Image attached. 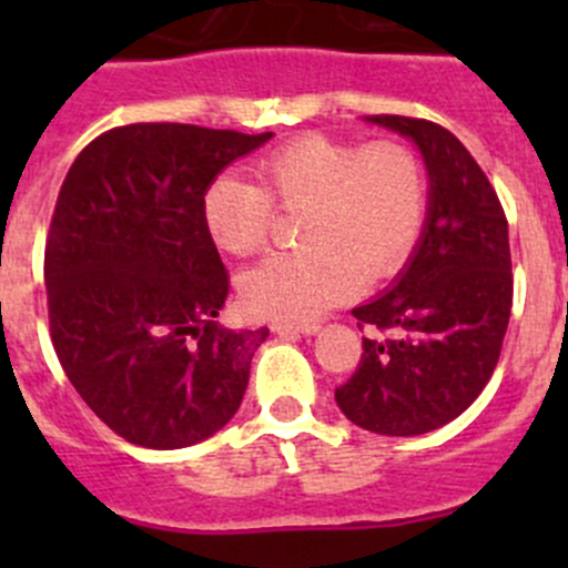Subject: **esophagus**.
<instances>
[{
  "label": "esophagus",
  "mask_w": 568,
  "mask_h": 568,
  "mask_svg": "<svg viewBox=\"0 0 568 568\" xmlns=\"http://www.w3.org/2000/svg\"><path fill=\"white\" fill-rule=\"evenodd\" d=\"M321 329V324L316 321H307V324H288V321H274L272 324V332H277V335H294V332H300V335H316Z\"/></svg>",
  "instance_id": "obj_1"
}]
</instances>
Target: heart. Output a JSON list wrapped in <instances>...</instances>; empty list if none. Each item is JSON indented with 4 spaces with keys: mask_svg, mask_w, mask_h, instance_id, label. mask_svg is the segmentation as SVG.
Returning <instances> with one entry per match:
<instances>
[{
    "mask_svg": "<svg viewBox=\"0 0 568 568\" xmlns=\"http://www.w3.org/2000/svg\"><path fill=\"white\" fill-rule=\"evenodd\" d=\"M261 186L233 173L205 186L200 211L209 236L233 255H252L272 233V200L307 211L302 244L252 266L239 283L250 316L311 321L357 294L368 280L393 277L415 250L426 220V173L412 148H359L307 134L257 164Z\"/></svg>",
    "mask_w": 568,
    "mask_h": 568,
    "instance_id": "heart-1",
    "label": "heart"
}]
</instances>
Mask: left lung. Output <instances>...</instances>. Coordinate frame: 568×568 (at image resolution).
<instances>
[{"mask_svg": "<svg viewBox=\"0 0 568 568\" xmlns=\"http://www.w3.org/2000/svg\"><path fill=\"white\" fill-rule=\"evenodd\" d=\"M365 123L417 148L428 200L409 261L352 311L387 337H363L359 368L335 400L365 432L417 437L459 417L495 371L514 296L508 222L489 178L448 129L398 114Z\"/></svg>", "mask_w": 568, "mask_h": 568, "instance_id": "obj_1", "label": "left lung"}]
</instances>
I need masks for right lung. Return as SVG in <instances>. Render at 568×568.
<instances>
[{
  "mask_svg": "<svg viewBox=\"0 0 568 568\" xmlns=\"http://www.w3.org/2000/svg\"><path fill=\"white\" fill-rule=\"evenodd\" d=\"M131 123L95 136L62 181L45 242L51 343L84 404L129 443L175 450L242 406L261 329H225L227 274L205 186L272 140Z\"/></svg>",
  "mask_w": 568,
  "mask_h": 568,
  "instance_id": "1",
  "label": "right lung"
}]
</instances>
